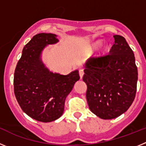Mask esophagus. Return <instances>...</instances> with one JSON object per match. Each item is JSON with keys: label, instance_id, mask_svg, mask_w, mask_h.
I'll use <instances>...</instances> for the list:
<instances>
[{"label": "esophagus", "instance_id": "1", "mask_svg": "<svg viewBox=\"0 0 146 146\" xmlns=\"http://www.w3.org/2000/svg\"><path fill=\"white\" fill-rule=\"evenodd\" d=\"M79 74H80V78H82L83 74H84V69H79Z\"/></svg>", "mask_w": 146, "mask_h": 146}]
</instances>
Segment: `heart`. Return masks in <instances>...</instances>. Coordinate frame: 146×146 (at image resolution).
Returning <instances> with one entry per match:
<instances>
[{"label":"heart","mask_w":146,"mask_h":146,"mask_svg":"<svg viewBox=\"0 0 146 146\" xmlns=\"http://www.w3.org/2000/svg\"><path fill=\"white\" fill-rule=\"evenodd\" d=\"M99 44V42H97V43H96V44H95V46H97V45Z\"/></svg>","instance_id":"obj_1"}]
</instances>
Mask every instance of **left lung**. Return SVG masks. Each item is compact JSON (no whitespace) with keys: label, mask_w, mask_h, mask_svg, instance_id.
<instances>
[{"label":"left lung","mask_w":146,"mask_h":146,"mask_svg":"<svg viewBox=\"0 0 146 146\" xmlns=\"http://www.w3.org/2000/svg\"><path fill=\"white\" fill-rule=\"evenodd\" d=\"M115 43L106 55L91 57L86 64L82 80L87 85L89 109L102 119L123 114L135 98L137 68L124 37L114 35Z\"/></svg>","instance_id":"1"}]
</instances>
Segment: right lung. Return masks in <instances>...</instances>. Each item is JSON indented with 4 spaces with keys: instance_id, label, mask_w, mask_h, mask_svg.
I'll return each mask as SVG.
<instances>
[{
    "instance_id": "right-lung-1",
    "label": "right lung",
    "mask_w": 146,
    "mask_h": 146,
    "mask_svg": "<svg viewBox=\"0 0 146 146\" xmlns=\"http://www.w3.org/2000/svg\"><path fill=\"white\" fill-rule=\"evenodd\" d=\"M58 41L52 33L35 35L23 48L14 75V92L21 109L45 123L61 116L66 97L80 79L77 70L68 75L53 74L40 60L44 47Z\"/></svg>"
}]
</instances>
